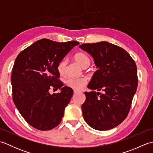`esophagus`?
I'll use <instances>...</instances> for the list:
<instances>
[{"label": "esophagus", "mask_w": 153, "mask_h": 153, "mask_svg": "<svg viewBox=\"0 0 153 153\" xmlns=\"http://www.w3.org/2000/svg\"><path fill=\"white\" fill-rule=\"evenodd\" d=\"M74 93L75 94H76V93H79V91H77V90H74Z\"/></svg>", "instance_id": "34e87169"}]
</instances>
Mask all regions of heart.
I'll list each match as a JSON object with an SVG mask.
<instances>
[{"label":"heart","mask_w":153,"mask_h":153,"mask_svg":"<svg viewBox=\"0 0 153 153\" xmlns=\"http://www.w3.org/2000/svg\"><path fill=\"white\" fill-rule=\"evenodd\" d=\"M74 60L83 68L89 67L91 64V59L85 53L79 52L74 55ZM66 60L60 61L58 64L57 70L60 75H64L66 70ZM66 85L75 90H81L85 86L87 79L84 77H68L66 81Z\"/></svg>","instance_id":"1"}]
</instances>
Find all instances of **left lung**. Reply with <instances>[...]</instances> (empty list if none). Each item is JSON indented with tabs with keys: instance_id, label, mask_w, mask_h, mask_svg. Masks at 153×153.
I'll use <instances>...</instances> for the list:
<instances>
[{
	"instance_id": "1",
	"label": "left lung",
	"mask_w": 153,
	"mask_h": 153,
	"mask_svg": "<svg viewBox=\"0 0 153 153\" xmlns=\"http://www.w3.org/2000/svg\"><path fill=\"white\" fill-rule=\"evenodd\" d=\"M79 47L91 55L99 68L87 86L93 91L85 92L86 100L82 106L84 120L97 130L112 129L128 116L137 90L135 61L123 48L106 41Z\"/></svg>"
}]
</instances>
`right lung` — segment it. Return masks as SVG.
I'll return each instance as SVG.
<instances>
[{
	"label": "right lung",
	"instance_id": "obj_1",
	"mask_svg": "<svg viewBox=\"0 0 153 153\" xmlns=\"http://www.w3.org/2000/svg\"><path fill=\"white\" fill-rule=\"evenodd\" d=\"M79 44L43 39L16 57L11 75L12 98L23 118L33 128L47 131L60 123L74 92L70 87H62L57 66ZM52 88H60L61 92L51 95Z\"/></svg>",
	"mask_w": 153,
	"mask_h": 153
}]
</instances>
